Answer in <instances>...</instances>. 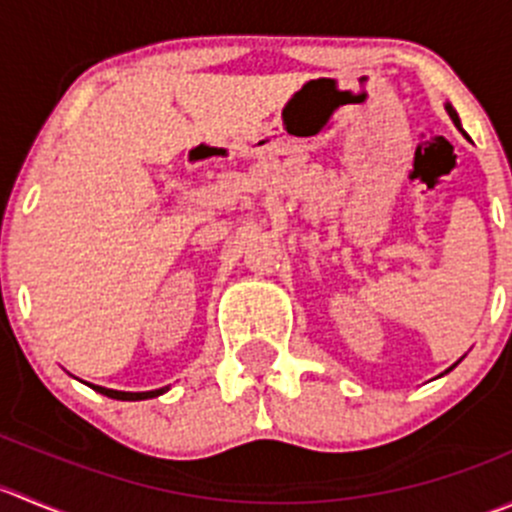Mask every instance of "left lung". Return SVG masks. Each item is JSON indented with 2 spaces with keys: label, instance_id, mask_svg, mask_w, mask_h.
I'll list each match as a JSON object with an SVG mask.
<instances>
[{
  "label": "left lung",
  "instance_id": "1",
  "mask_svg": "<svg viewBox=\"0 0 512 512\" xmlns=\"http://www.w3.org/2000/svg\"><path fill=\"white\" fill-rule=\"evenodd\" d=\"M446 111H448V116H451V118H453V123H456V126H458V128H461V118H458L456 108H453V106H451V103H446ZM453 366H456V364H453Z\"/></svg>",
  "mask_w": 512,
  "mask_h": 512
}]
</instances>
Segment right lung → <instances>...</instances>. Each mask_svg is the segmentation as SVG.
Listing matches in <instances>:
<instances>
[{
    "instance_id": "1",
    "label": "right lung",
    "mask_w": 512,
    "mask_h": 512,
    "mask_svg": "<svg viewBox=\"0 0 512 512\" xmlns=\"http://www.w3.org/2000/svg\"><path fill=\"white\" fill-rule=\"evenodd\" d=\"M98 394L108 396V399H118V401H143V399H153V396H160L168 391V386H163V389H156V391H138V394H133V391H113V389H103V386H94Z\"/></svg>"
}]
</instances>
